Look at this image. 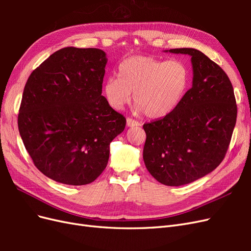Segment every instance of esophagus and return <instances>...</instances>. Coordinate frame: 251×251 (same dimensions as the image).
Here are the masks:
<instances>
[{"mask_svg": "<svg viewBox=\"0 0 251 251\" xmlns=\"http://www.w3.org/2000/svg\"><path fill=\"white\" fill-rule=\"evenodd\" d=\"M126 126L128 127H135V126H140V123H138V121H136L132 118H127L126 119Z\"/></svg>", "mask_w": 251, "mask_h": 251, "instance_id": "obj_1", "label": "esophagus"}]
</instances>
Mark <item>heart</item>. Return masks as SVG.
<instances>
[{"label":"heart","mask_w":251,"mask_h":251,"mask_svg":"<svg viewBox=\"0 0 251 251\" xmlns=\"http://www.w3.org/2000/svg\"><path fill=\"white\" fill-rule=\"evenodd\" d=\"M118 78L110 77L103 93L114 110L120 111L131 101L135 111L151 118H162L176 109L188 82L186 67L180 60H161L136 55L126 58L118 67Z\"/></svg>","instance_id":"heart-1"}]
</instances>
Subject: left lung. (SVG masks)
<instances>
[{"mask_svg": "<svg viewBox=\"0 0 251 251\" xmlns=\"http://www.w3.org/2000/svg\"><path fill=\"white\" fill-rule=\"evenodd\" d=\"M191 56L193 85L172 113L143 128V161L158 182L180 186L222 162L237 121V104L226 73L194 48L165 50Z\"/></svg>", "mask_w": 251, "mask_h": 251, "instance_id": "1", "label": "left lung"}]
</instances>
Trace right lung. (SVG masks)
Segmentation results:
<instances>
[{
	"instance_id": "obj_1",
	"label": "right lung",
	"mask_w": 251,
	"mask_h": 251,
	"mask_svg": "<svg viewBox=\"0 0 251 251\" xmlns=\"http://www.w3.org/2000/svg\"><path fill=\"white\" fill-rule=\"evenodd\" d=\"M105 52L63 48L30 74L23 92L19 131L34 165L68 185H85L103 172L110 143L126 118L101 95Z\"/></svg>"
}]
</instances>
